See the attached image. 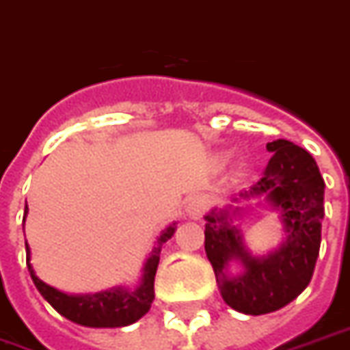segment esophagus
<instances>
[{
	"label": "esophagus",
	"instance_id": "34e87169",
	"mask_svg": "<svg viewBox=\"0 0 350 350\" xmlns=\"http://www.w3.org/2000/svg\"><path fill=\"white\" fill-rule=\"evenodd\" d=\"M208 208V198L202 195H196L193 196L187 204V213L193 217V219H198L204 211Z\"/></svg>",
	"mask_w": 350,
	"mask_h": 350
}]
</instances>
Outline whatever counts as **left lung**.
I'll return each mask as SVG.
<instances>
[{
	"instance_id": "8db88e82",
	"label": "left lung",
	"mask_w": 350,
	"mask_h": 350,
	"mask_svg": "<svg viewBox=\"0 0 350 350\" xmlns=\"http://www.w3.org/2000/svg\"><path fill=\"white\" fill-rule=\"evenodd\" d=\"M267 150L273 157L250 187V195H267L282 213L287 239L278 252L254 258L224 211L209 213L204 232L206 254L217 274L222 299L247 315L276 312L306 289L319 256L321 221L325 217V180L312 155L286 139L269 142ZM232 257L243 260L247 271L230 281L221 271Z\"/></svg>"
}]
</instances>
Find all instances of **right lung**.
I'll list each match as a JSON object with an SVG mask.
<instances>
[{"mask_svg":"<svg viewBox=\"0 0 350 350\" xmlns=\"http://www.w3.org/2000/svg\"><path fill=\"white\" fill-rule=\"evenodd\" d=\"M25 213H27V206H25ZM172 234H174V226H168L159 235V239L155 243L154 250H152V254L144 265L142 284L137 287L135 291H128V289L118 287V289H109L103 293L72 297V295L61 293L48 284H44L42 280H38L37 274L31 267L29 260H27V269H29L33 284L37 286L40 295L66 319L74 321L83 327H128L131 323L141 319L144 313H148L150 306L154 302V278L157 265H159V254H161V247L172 237ZM25 250L29 252L27 243H25Z\"/></svg>","mask_w":350,"mask_h":350,"instance_id":"add662e5","label":"right lung"}]
</instances>
